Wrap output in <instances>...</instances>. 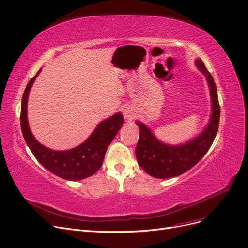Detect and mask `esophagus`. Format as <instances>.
<instances>
[{"label":"esophagus","instance_id":"esophagus-1","mask_svg":"<svg viewBox=\"0 0 248 248\" xmlns=\"http://www.w3.org/2000/svg\"><path fill=\"white\" fill-rule=\"evenodd\" d=\"M123 114H124V117L126 119H128V120H132V119L134 118L135 116V113H134V110L131 108V107H126L124 110H123Z\"/></svg>","mask_w":248,"mask_h":248}]
</instances>
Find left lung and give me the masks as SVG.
<instances>
[{"instance_id": "8db88e82", "label": "left lung", "mask_w": 248, "mask_h": 248, "mask_svg": "<svg viewBox=\"0 0 248 248\" xmlns=\"http://www.w3.org/2000/svg\"><path fill=\"white\" fill-rule=\"evenodd\" d=\"M195 64L206 76L210 86L213 107L210 124L201 135L192 140L181 145H168L158 141L150 128L137 122L140 135L135 148L136 158L138 165L153 177L166 179L190 170L202 160L215 140L220 122V104L216 83L201 59H197Z\"/></svg>"}]
</instances>
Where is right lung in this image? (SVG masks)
<instances>
[{"mask_svg":"<svg viewBox=\"0 0 248 248\" xmlns=\"http://www.w3.org/2000/svg\"><path fill=\"white\" fill-rule=\"evenodd\" d=\"M41 70L26 85L22 96L20 124L26 144L36 160L46 170L66 180L78 181L93 175L102 167L108 146L124 123L122 114L118 113L97 125L87 140L72 150L58 152L39 143L29 129L27 121V100L29 91Z\"/></svg>","mask_w":248,"mask_h":248,"instance_id":"add662e5","label":"right lung"}]
</instances>
